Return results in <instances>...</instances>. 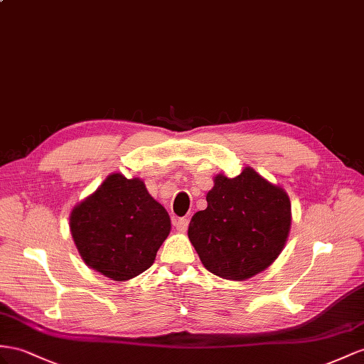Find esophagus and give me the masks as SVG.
<instances>
[{
    "instance_id": "1",
    "label": "esophagus",
    "mask_w": 364,
    "mask_h": 364,
    "mask_svg": "<svg viewBox=\"0 0 364 364\" xmlns=\"http://www.w3.org/2000/svg\"><path fill=\"white\" fill-rule=\"evenodd\" d=\"M173 226L178 229L180 232H186V230H188V226H189V220L188 218H175Z\"/></svg>"
}]
</instances>
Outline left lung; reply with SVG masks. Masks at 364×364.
Wrapping results in <instances>:
<instances>
[{"mask_svg": "<svg viewBox=\"0 0 364 364\" xmlns=\"http://www.w3.org/2000/svg\"><path fill=\"white\" fill-rule=\"evenodd\" d=\"M206 200L188 234L209 272L246 279L274 263L291 229V201L282 188L246 167L235 178L217 175Z\"/></svg>", "mask_w": 364, "mask_h": 364, "instance_id": "8db88e82", "label": "left lung"}]
</instances>
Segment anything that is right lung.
<instances>
[{"instance_id": "right-lung-1", "label": "right lung", "mask_w": 364, "mask_h": 364, "mask_svg": "<svg viewBox=\"0 0 364 364\" xmlns=\"http://www.w3.org/2000/svg\"><path fill=\"white\" fill-rule=\"evenodd\" d=\"M70 232L89 267L124 282L154 264L171 218L141 180L112 173L72 210Z\"/></svg>"}]
</instances>
